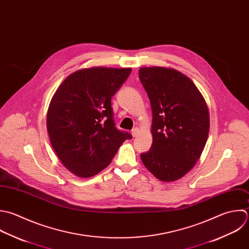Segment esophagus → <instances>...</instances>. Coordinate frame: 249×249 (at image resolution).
<instances>
[{
	"label": "esophagus",
	"instance_id": "obj_1",
	"mask_svg": "<svg viewBox=\"0 0 249 249\" xmlns=\"http://www.w3.org/2000/svg\"><path fill=\"white\" fill-rule=\"evenodd\" d=\"M139 133H140V130L138 129V128H134L133 130H132V136L135 138V137H137L138 135H139Z\"/></svg>",
	"mask_w": 249,
	"mask_h": 249
}]
</instances>
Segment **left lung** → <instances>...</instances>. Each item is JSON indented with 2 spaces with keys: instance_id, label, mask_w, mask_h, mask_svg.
I'll return each mask as SVG.
<instances>
[{
  "instance_id": "8db88e82",
  "label": "left lung",
  "mask_w": 249,
  "mask_h": 249,
  "mask_svg": "<svg viewBox=\"0 0 249 249\" xmlns=\"http://www.w3.org/2000/svg\"><path fill=\"white\" fill-rule=\"evenodd\" d=\"M152 109L149 151L141 154L143 165L158 179L175 181L196 164L210 132L206 101L192 80L180 71L163 67L139 71Z\"/></svg>"
}]
</instances>
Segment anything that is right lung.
Listing matches in <instances>:
<instances>
[{"instance_id":"right-lung-1","label":"right lung","mask_w":249,"mask_h":249,"mask_svg":"<svg viewBox=\"0 0 249 249\" xmlns=\"http://www.w3.org/2000/svg\"><path fill=\"white\" fill-rule=\"evenodd\" d=\"M131 68L96 67L70 74L49 104L46 127L62 164L79 178H91L109 165L132 135L115 127L111 98Z\"/></svg>"}]
</instances>
